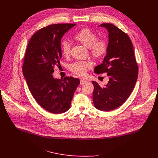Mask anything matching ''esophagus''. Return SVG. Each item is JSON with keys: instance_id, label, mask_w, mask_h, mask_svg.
<instances>
[{"instance_id": "34e87169", "label": "esophagus", "mask_w": 158, "mask_h": 158, "mask_svg": "<svg viewBox=\"0 0 158 158\" xmlns=\"http://www.w3.org/2000/svg\"><path fill=\"white\" fill-rule=\"evenodd\" d=\"M80 84H85L86 82H87V81H85V79H81V80H80Z\"/></svg>"}]
</instances>
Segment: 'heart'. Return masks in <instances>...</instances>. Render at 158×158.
Segmentation results:
<instances>
[{
    "instance_id": "heart-1",
    "label": "heart",
    "mask_w": 158,
    "mask_h": 158,
    "mask_svg": "<svg viewBox=\"0 0 158 158\" xmlns=\"http://www.w3.org/2000/svg\"><path fill=\"white\" fill-rule=\"evenodd\" d=\"M76 40L81 42L83 46L89 48L93 57L99 59L102 58L107 52L108 45L105 40H98V35L87 28L79 31L75 35ZM61 51L62 54L67 56L71 52V43L67 40L61 42ZM92 64L89 61H77L70 65V70L74 74L82 76L85 74L87 70L91 69Z\"/></svg>"
}]
</instances>
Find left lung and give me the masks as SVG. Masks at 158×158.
Wrapping results in <instances>:
<instances>
[{
  "label": "left lung",
  "mask_w": 158,
  "mask_h": 158,
  "mask_svg": "<svg viewBox=\"0 0 158 158\" xmlns=\"http://www.w3.org/2000/svg\"><path fill=\"white\" fill-rule=\"evenodd\" d=\"M99 27L108 32V48L102 64L95 67L94 73H106L109 81L103 87L92 81L93 103L100 110L110 111L121 106L129 97L138 79V67L129 36L112 24L104 23Z\"/></svg>",
  "instance_id": "8db88e82"
}]
</instances>
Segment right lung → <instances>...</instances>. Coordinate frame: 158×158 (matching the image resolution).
Instances as JSON below:
<instances>
[{"label":"right lung","instance_id":"right-lung-1","mask_svg":"<svg viewBox=\"0 0 158 158\" xmlns=\"http://www.w3.org/2000/svg\"><path fill=\"white\" fill-rule=\"evenodd\" d=\"M76 24H57L37 31L27 45L22 71L30 91L44 109L53 114L68 110L77 86L79 79L54 78L55 65L62 57V36Z\"/></svg>","mask_w":158,"mask_h":158}]
</instances>
